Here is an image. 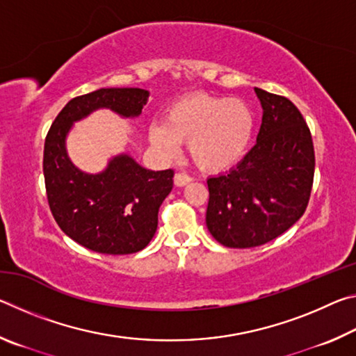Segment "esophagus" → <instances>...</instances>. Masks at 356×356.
I'll use <instances>...</instances> for the list:
<instances>
[{
    "mask_svg": "<svg viewBox=\"0 0 356 356\" xmlns=\"http://www.w3.org/2000/svg\"><path fill=\"white\" fill-rule=\"evenodd\" d=\"M190 182H191V177L185 172H177L176 176H174V185H176V186H185V185H188Z\"/></svg>",
    "mask_w": 356,
    "mask_h": 356,
    "instance_id": "esophagus-1",
    "label": "esophagus"
}]
</instances>
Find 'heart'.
I'll return each instance as SVG.
<instances>
[{
	"label": "heart",
	"instance_id": "b5f03b06",
	"mask_svg": "<svg viewBox=\"0 0 356 356\" xmlns=\"http://www.w3.org/2000/svg\"><path fill=\"white\" fill-rule=\"evenodd\" d=\"M254 134V114L243 100L195 95L174 105L163 125L149 127V140L163 154H174L176 143L188 144L190 155L204 171H225L248 152Z\"/></svg>",
	"mask_w": 356,
	"mask_h": 356
}]
</instances>
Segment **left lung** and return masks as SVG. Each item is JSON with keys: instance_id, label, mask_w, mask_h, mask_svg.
I'll return each instance as SVG.
<instances>
[{"instance_id": "obj_1", "label": "left lung", "mask_w": 356, "mask_h": 356, "mask_svg": "<svg viewBox=\"0 0 356 356\" xmlns=\"http://www.w3.org/2000/svg\"><path fill=\"white\" fill-rule=\"evenodd\" d=\"M262 106L257 141L236 168L207 179L206 222L227 248H252L281 236L308 206L314 146L291 100L254 88Z\"/></svg>"}]
</instances>
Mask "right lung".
I'll use <instances>...</instances> for the list:
<instances>
[{"label": "right lung", "instance_id": "right-lung-1", "mask_svg": "<svg viewBox=\"0 0 356 356\" xmlns=\"http://www.w3.org/2000/svg\"><path fill=\"white\" fill-rule=\"evenodd\" d=\"M149 91L102 88L72 99L58 114L44 147V177L58 226L84 248L131 254L146 248L159 225V209L172 190V170L150 171L129 154L114 155L104 171L89 174L72 163L65 140L74 124L97 110L138 118Z\"/></svg>", "mask_w": 356, "mask_h": 356}]
</instances>
